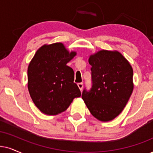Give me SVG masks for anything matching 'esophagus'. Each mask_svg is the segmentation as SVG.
Segmentation results:
<instances>
[{
  "label": "esophagus",
  "instance_id": "34e87169",
  "mask_svg": "<svg viewBox=\"0 0 153 153\" xmlns=\"http://www.w3.org/2000/svg\"><path fill=\"white\" fill-rule=\"evenodd\" d=\"M78 86L79 89H80V90H82V88H83V83H82V82H79V83H78Z\"/></svg>",
  "mask_w": 153,
  "mask_h": 153
}]
</instances>
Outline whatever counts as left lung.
I'll list each match as a JSON object with an SVG mask.
<instances>
[{
    "label": "left lung",
    "instance_id": "obj_1",
    "mask_svg": "<svg viewBox=\"0 0 153 153\" xmlns=\"http://www.w3.org/2000/svg\"><path fill=\"white\" fill-rule=\"evenodd\" d=\"M92 87L82 98L90 113L102 121L114 119L123 111L133 90V69L118 51L102 50L90 56Z\"/></svg>",
    "mask_w": 153,
    "mask_h": 153
}]
</instances>
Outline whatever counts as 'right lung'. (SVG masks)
<instances>
[{
  "instance_id": "right-lung-1",
  "label": "right lung",
  "mask_w": 153,
  "mask_h": 153,
  "mask_svg": "<svg viewBox=\"0 0 153 153\" xmlns=\"http://www.w3.org/2000/svg\"><path fill=\"white\" fill-rule=\"evenodd\" d=\"M76 55L62 43L44 45L28 66V90L42 112L56 115L65 111L75 97L81 96L74 81V71L66 65Z\"/></svg>"
}]
</instances>
